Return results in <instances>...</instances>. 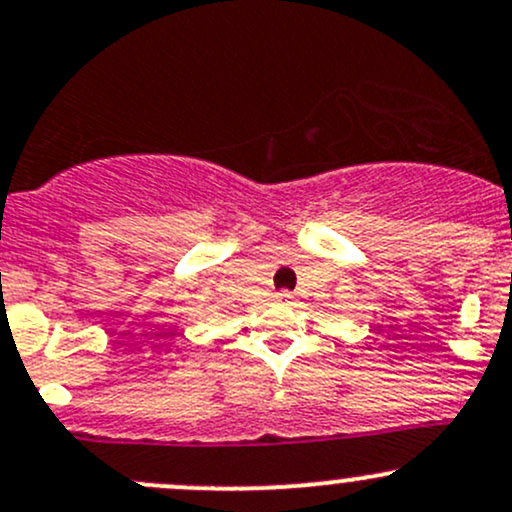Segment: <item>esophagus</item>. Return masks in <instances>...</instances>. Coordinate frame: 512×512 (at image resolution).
<instances>
[{
  "instance_id": "obj_1",
  "label": "esophagus",
  "mask_w": 512,
  "mask_h": 512,
  "mask_svg": "<svg viewBox=\"0 0 512 512\" xmlns=\"http://www.w3.org/2000/svg\"><path fill=\"white\" fill-rule=\"evenodd\" d=\"M277 299L282 301V304H292V301H294V294H292V292H279V294H277Z\"/></svg>"
}]
</instances>
